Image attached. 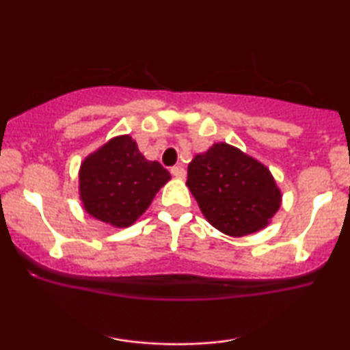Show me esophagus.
I'll return each mask as SVG.
<instances>
[{
    "mask_svg": "<svg viewBox=\"0 0 350 350\" xmlns=\"http://www.w3.org/2000/svg\"><path fill=\"white\" fill-rule=\"evenodd\" d=\"M170 174L174 175L175 178L183 180L185 176H186V170H185L183 165H175V167H172V169H170Z\"/></svg>",
    "mask_w": 350,
    "mask_h": 350,
    "instance_id": "34e87169",
    "label": "esophagus"
}]
</instances>
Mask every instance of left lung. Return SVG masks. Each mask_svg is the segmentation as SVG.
<instances>
[{
  "label": "left lung",
  "instance_id": "1",
  "mask_svg": "<svg viewBox=\"0 0 350 350\" xmlns=\"http://www.w3.org/2000/svg\"><path fill=\"white\" fill-rule=\"evenodd\" d=\"M186 185L207 221L231 237L261 231L282 204L269 169L228 143L196 156Z\"/></svg>",
  "mask_w": 350,
  "mask_h": 350
}]
</instances>
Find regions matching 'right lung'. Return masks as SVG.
Masks as SVG:
<instances>
[{
	"label": "right lung",
	"mask_w": 350,
	"mask_h": 350,
	"mask_svg": "<svg viewBox=\"0 0 350 350\" xmlns=\"http://www.w3.org/2000/svg\"><path fill=\"white\" fill-rule=\"evenodd\" d=\"M169 180V170L157 161H148L131 135H121L81 164L79 198L90 217L127 228L145 213Z\"/></svg>",
	"instance_id": "1"
}]
</instances>
